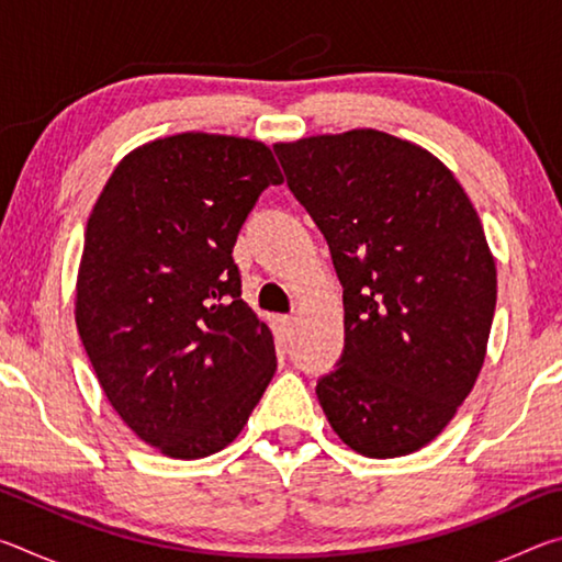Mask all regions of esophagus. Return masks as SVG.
<instances>
[{"label": "esophagus", "mask_w": 562, "mask_h": 562, "mask_svg": "<svg viewBox=\"0 0 562 562\" xmlns=\"http://www.w3.org/2000/svg\"><path fill=\"white\" fill-rule=\"evenodd\" d=\"M272 325H274V331H278L282 339L292 337V331H294V319L292 317H274Z\"/></svg>", "instance_id": "esophagus-1"}]
</instances>
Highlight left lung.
Here are the masks:
<instances>
[{
	"label": "left lung",
	"instance_id": "obj_1",
	"mask_svg": "<svg viewBox=\"0 0 562 562\" xmlns=\"http://www.w3.org/2000/svg\"><path fill=\"white\" fill-rule=\"evenodd\" d=\"M345 288V351L319 379L331 429L367 459L431 443L471 394L496 312L473 203L429 150L374 128L274 146Z\"/></svg>",
	"mask_w": 562,
	"mask_h": 562
}]
</instances>
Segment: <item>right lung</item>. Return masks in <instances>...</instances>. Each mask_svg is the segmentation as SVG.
<instances>
[{"instance_id": "obj_1", "label": "right lung", "mask_w": 562, "mask_h": 562, "mask_svg": "<svg viewBox=\"0 0 562 562\" xmlns=\"http://www.w3.org/2000/svg\"><path fill=\"white\" fill-rule=\"evenodd\" d=\"M282 180L262 140L188 131L123 156L93 205L76 329L123 424L170 459L233 443L278 367L233 247Z\"/></svg>"}]
</instances>
